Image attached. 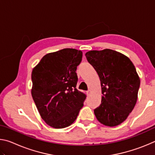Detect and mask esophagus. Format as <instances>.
I'll return each instance as SVG.
<instances>
[{
  "instance_id": "esophagus-1",
  "label": "esophagus",
  "mask_w": 155,
  "mask_h": 155,
  "mask_svg": "<svg viewBox=\"0 0 155 155\" xmlns=\"http://www.w3.org/2000/svg\"><path fill=\"white\" fill-rule=\"evenodd\" d=\"M91 93V90H88V91H87V95H90V94Z\"/></svg>"
}]
</instances>
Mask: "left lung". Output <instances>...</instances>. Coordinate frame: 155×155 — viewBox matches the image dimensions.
I'll return each mask as SVG.
<instances>
[{"label": "left lung", "instance_id": "1", "mask_svg": "<svg viewBox=\"0 0 155 155\" xmlns=\"http://www.w3.org/2000/svg\"><path fill=\"white\" fill-rule=\"evenodd\" d=\"M85 56L101 81L103 96L94 111L96 119L107 127L119 125L137 103L140 78L134 65L128 57L111 49L90 51Z\"/></svg>", "mask_w": 155, "mask_h": 155}]
</instances>
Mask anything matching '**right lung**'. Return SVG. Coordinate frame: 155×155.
Masks as SVG:
<instances>
[{
  "instance_id": "1",
  "label": "right lung",
  "mask_w": 155,
  "mask_h": 155,
  "mask_svg": "<svg viewBox=\"0 0 155 155\" xmlns=\"http://www.w3.org/2000/svg\"><path fill=\"white\" fill-rule=\"evenodd\" d=\"M83 52L64 48L44 55L31 73V95L44 122L54 128L74 122L83 106L85 94L78 91L77 68Z\"/></svg>"
}]
</instances>
